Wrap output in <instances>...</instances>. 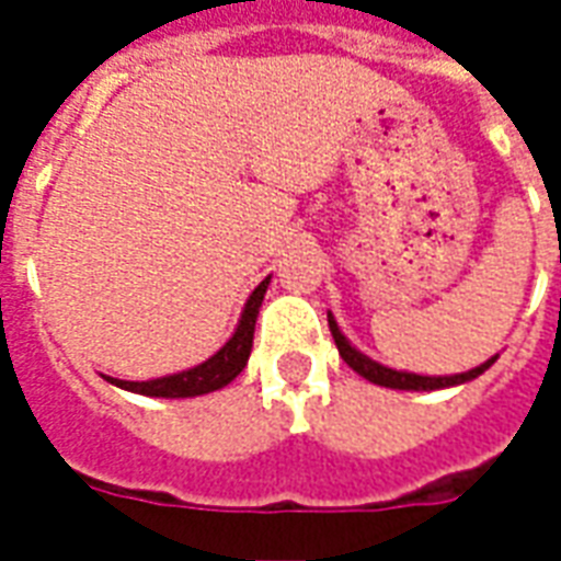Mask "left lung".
I'll return each instance as SVG.
<instances>
[{
	"mask_svg": "<svg viewBox=\"0 0 561 561\" xmlns=\"http://www.w3.org/2000/svg\"><path fill=\"white\" fill-rule=\"evenodd\" d=\"M328 324L330 333H333V342H336V348H340L342 360L352 366L357 376H364L366 381H373V385H381V388H393V390H442V388H457V385H466L471 378L483 376L490 366L495 364V357H490L486 364L474 366L469 373H457V376H417V373H405V369H390V366L378 364L373 357H366L364 352H357L352 342L345 340V333L336 324V318L328 312Z\"/></svg>",
	"mask_w": 561,
	"mask_h": 561,
	"instance_id": "left-lung-1",
	"label": "left lung"
}]
</instances>
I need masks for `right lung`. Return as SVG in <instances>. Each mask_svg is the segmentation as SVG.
<instances>
[{"mask_svg": "<svg viewBox=\"0 0 561 561\" xmlns=\"http://www.w3.org/2000/svg\"><path fill=\"white\" fill-rule=\"evenodd\" d=\"M270 276L255 291L249 294L243 312H240V321L233 328L231 340L221 345L219 352L207 357L204 364L192 366V369H183V373H173V376L149 378V381H123V378L104 376L111 385L123 390H131V393H140V397H164V400H185V397H204V393H213V390H221L225 385H231L233 378L243 373V366L249 364V354H252V340H255V321L257 309L264 304V294H267Z\"/></svg>", "mask_w": 561, "mask_h": 561, "instance_id": "right-lung-1", "label": "right lung"}]
</instances>
